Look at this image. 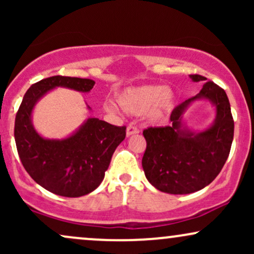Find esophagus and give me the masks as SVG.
<instances>
[{
    "label": "esophagus",
    "instance_id": "34e87169",
    "mask_svg": "<svg viewBox=\"0 0 254 254\" xmlns=\"http://www.w3.org/2000/svg\"><path fill=\"white\" fill-rule=\"evenodd\" d=\"M139 130L137 129L135 125H129V127H127V136H131V135H136V133H138Z\"/></svg>",
    "mask_w": 254,
    "mask_h": 254
}]
</instances>
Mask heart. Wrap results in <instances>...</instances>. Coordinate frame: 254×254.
Instances as JSON below:
<instances>
[{
  "instance_id": "obj_1",
  "label": "heart",
  "mask_w": 254,
  "mask_h": 254,
  "mask_svg": "<svg viewBox=\"0 0 254 254\" xmlns=\"http://www.w3.org/2000/svg\"><path fill=\"white\" fill-rule=\"evenodd\" d=\"M119 109L131 116L145 113L151 121L164 119L176 106V97L170 88H164L157 84H145L139 87H130L117 95ZM107 110L115 111L113 104L107 105Z\"/></svg>"
}]
</instances>
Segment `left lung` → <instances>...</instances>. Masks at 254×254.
I'll return each mask as SVG.
<instances>
[{
  "mask_svg": "<svg viewBox=\"0 0 254 254\" xmlns=\"http://www.w3.org/2000/svg\"><path fill=\"white\" fill-rule=\"evenodd\" d=\"M194 82L205 81L202 75H190ZM209 98L217 106L215 123L200 134L181 127L183 111L197 98ZM170 127L143 130L147 148L142 157L144 174L154 188L172 194H188L202 190L218 176L228 159L234 121L224 89L212 81L203 84L196 97L172 111Z\"/></svg>",
  "mask_w": 254,
  "mask_h": 254,
  "instance_id": "1",
  "label": "left lung"
}]
</instances>
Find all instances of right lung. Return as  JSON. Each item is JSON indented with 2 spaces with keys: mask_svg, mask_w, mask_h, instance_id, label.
I'll use <instances>...</instances> for the list:
<instances>
[{
  "mask_svg": "<svg viewBox=\"0 0 254 254\" xmlns=\"http://www.w3.org/2000/svg\"><path fill=\"white\" fill-rule=\"evenodd\" d=\"M94 84L89 78L62 75L43 78L28 88L16 112L14 137L21 164L34 182L58 196L81 197L100 185L127 127L89 118L68 138L45 139L31 123L32 110L55 87L89 92Z\"/></svg>",
  "mask_w": 254,
  "mask_h": 254,
  "instance_id": "1",
  "label": "right lung"
}]
</instances>
